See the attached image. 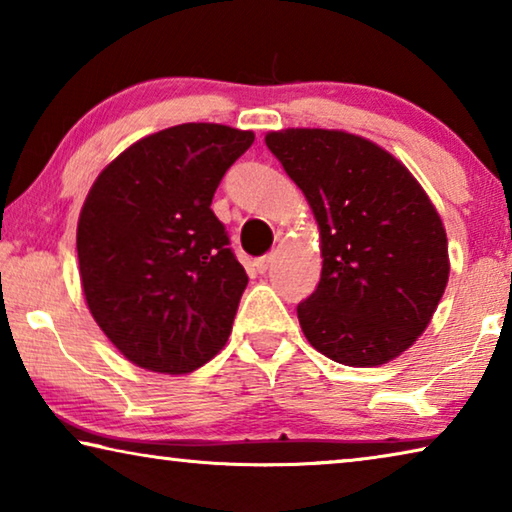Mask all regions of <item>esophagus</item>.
Returning a JSON list of instances; mask_svg holds the SVG:
<instances>
[{"instance_id":"34e87169","label":"esophagus","mask_w":512,"mask_h":512,"mask_svg":"<svg viewBox=\"0 0 512 512\" xmlns=\"http://www.w3.org/2000/svg\"><path fill=\"white\" fill-rule=\"evenodd\" d=\"M271 264H273V253H268V255H264V257H259L257 262H255V266H257V271H259V273H266L268 268H271Z\"/></svg>"}]
</instances>
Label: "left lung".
<instances>
[{
    "mask_svg": "<svg viewBox=\"0 0 512 512\" xmlns=\"http://www.w3.org/2000/svg\"><path fill=\"white\" fill-rule=\"evenodd\" d=\"M266 146L302 189L320 230V282L298 305L307 341L354 368L400 357L447 287V235L436 207L411 171L366 137L287 128L268 133Z\"/></svg>",
    "mask_w": 512,
    "mask_h": 512,
    "instance_id": "left-lung-1",
    "label": "left lung"
}]
</instances>
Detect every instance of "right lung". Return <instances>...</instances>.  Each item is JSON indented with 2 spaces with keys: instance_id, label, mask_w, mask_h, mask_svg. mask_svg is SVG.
I'll use <instances>...</instances> for the list:
<instances>
[{
  "instance_id": "obj_1",
  "label": "right lung",
  "mask_w": 512,
  "mask_h": 512,
  "mask_svg": "<svg viewBox=\"0 0 512 512\" xmlns=\"http://www.w3.org/2000/svg\"><path fill=\"white\" fill-rule=\"evenodd\" d=\"M253 142L221 124L171 126L94 180L76 230L81 284L97 325L135 366L185 375L228 341L248 275L210 205Z\"/></svg>"
}]
</instances>
